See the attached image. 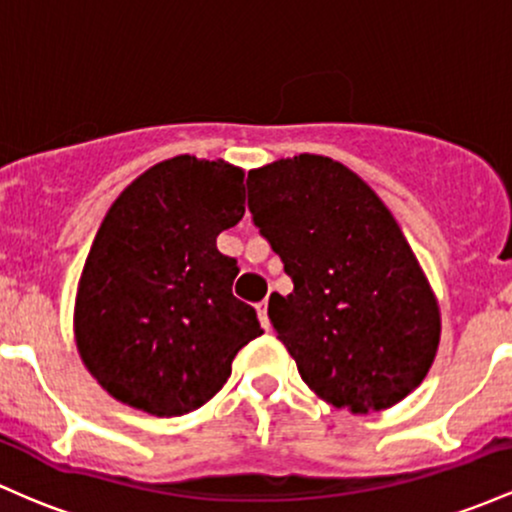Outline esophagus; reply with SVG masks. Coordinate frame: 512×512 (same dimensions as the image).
<instances>
[{"label": "esophagus", "mask_w": 512, "mask_h": 512, "mask_svg": "<svg viewBox=\"0 0 512 512\" xmlns=\"http://www.w3.org/2000/svg\"><path fill=\"white\" fill-rule=\"evenodd\" d=\"M256 312H258V319H261L263 329H268V326H271V321H268V297L263 302L256 304Z\"/></svg>", "instance_id": "1"}]
</instances>
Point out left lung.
<instances>
[{
	"instance_id": "8db88e82",
	"label": "left lung",
	"mask_w": 512,
	"mask_h": 512,
	"mask_svg": "<svg viewBox=\"0 0 512 512\" xmlns=\"http://www.w3.org/2000/svg\"><path fill=\"white\" fill-rule=\"evenodd\" d=\"M251 220L292 280L268 317L304 384L353 413L413 392L433 365L440 312L392 212L343 164L317 154L251 171Z\"/></svg>"
}]
</instances>
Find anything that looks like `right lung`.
I'll use <instances>...</instances> for the list:
<instances>
[{
	"label": "right lung",
	"instance_id": "1",
	"mask_svg": "<svg viewBox=\"0 0 512 512\" xmlns=\"http://www.w3.org/2000/svg\"><path fill=\"white\" fill-rule=\"evenodd\" d=\"M244 217V171L183 154L145 171L103 217L74 307L86 370L118 401L152 413L200 409L261 336L232 295L237 258L217 237Z\"/></svg>",
	"mask_w": 512,
	"mask_h": 512
}]
</instances>
